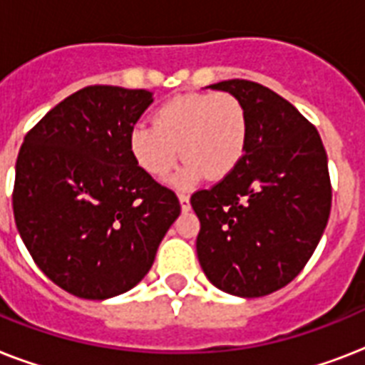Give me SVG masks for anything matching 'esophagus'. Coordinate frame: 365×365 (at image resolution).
I'll use <instances>...</instances> for the list:
<instances>
[{"label": "esophagus", "instance_id": "obj_1", "mask_svg": "<svg viewBox=\"0 0 365 365\" xmlns=\"http://www.w3.org/2000/svg\"><path fill=\"white\" fill-rule=\"evenodd\" d=\"M178 199H180V205H182V210L187 212L191 208V202H189L187 193H178Z\"/></svg>", "mask_w": 365, "mask_h": 365}]
</instances>
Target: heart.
<instances>
[{"mask_svg":"<svg viewBox=\"0 0 365 365\" xmlns=\"http://www.w3.org/2000/svg\"><path fill=\"white\" fill-rule=\"evenodd\" d=\"M248 138V111L237 96L183 94L157 108L153 125L132 126L128 151L145 174L165 178L182 149L187 160L172 183L191 185L205 174L212 180L231 174L246 153Z\"/></svg>","mask_w":365,"mask_h":365,"instance_id":"b5f03b06","label":"heart"}]
</instances>
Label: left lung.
I'll list each match as a JSON object with an SVG mask.
<instances>
[{"instance_id": "left-lung-1", "label": "left lung", "mask_w": 365, "mask_h": 365, "mask_svg": "<svg viewBox=\"0 0 365 365\" xmlns=\"http://www.w3.org/2000/svg\"><path fill=\"white\" fill-rule=\"evenodd\" d=\"M210 88L242 102L250 138L231 174L191 195L197 255L216 288L261 297L299 274L328 225V155L314 125L271 88L246 79Z\"/></svg>"}]
</instances>
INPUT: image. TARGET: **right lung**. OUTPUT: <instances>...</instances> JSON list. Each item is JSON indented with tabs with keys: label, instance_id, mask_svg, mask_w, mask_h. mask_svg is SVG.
Segmentation results:
<instances>
[{
	"label": "right lung",
	"instance_id": "obj_1",
	"mask_svg": "<svg viewBox=\"0 0 365 365\" xmlns=\"http://www.w3.org/2000/svg\"><path fill=\"white\" fill-rule=\"evenodd\" d=\"M143 88L93 85L54 106L16 157L14 223L36 265L68 294L108 299L142 280L182 206L134 163Z\"/></svg>",
	"mask_w": 365,
	"mask_h": 365
}]
</instances>
